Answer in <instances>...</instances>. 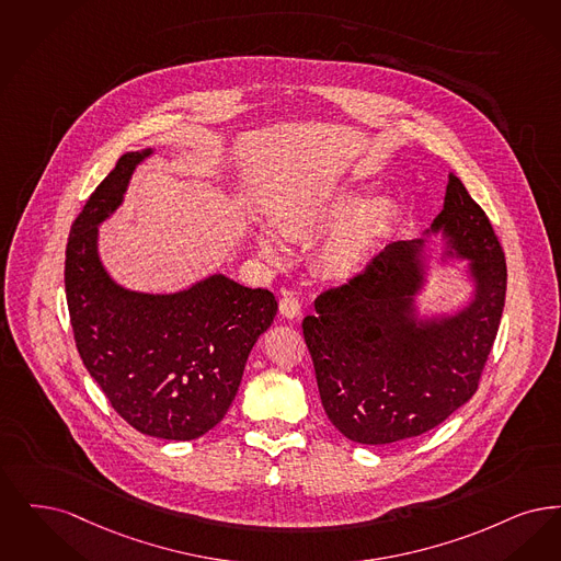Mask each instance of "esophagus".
<instances>
[{
  "label": "esophagus",
  "mask_w": 561,
  "mask_h": 561,
  "mask_svg": "<svg viewBox=\"0 0 561 561\" xmlns=\"http://www.w3.org/2000/svg\"><path fill=\"white\" fill-rule=\"evenodd\" d=\"M280 314L285 318L301 317V304L291 291H285L283 299H280Z\"/></svg>",
  "instance_id": "1"
}]
</instances>
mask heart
Here are the masks:
<instances>
[{"mask_svg": "<svg viewBox=\"0 0 561 561\" xmlns=\"http://www.w3.org/2000/svg\"><path fill=\"white\" fill-rule=\"evenodd\" d=\"M370 196L365 184L299 196L280 209L276 224L293 243L310 244L320 238L314 251L318 274L335 285H354L377 266L398 219L391 196ZM255 243L272 264L285 260L283 244L268 228L255 232Z\"/></svg>", "mask_w": 561, "mask_h": 561, "instance_id": "heart-1", "label": "heart"}]
</instances>
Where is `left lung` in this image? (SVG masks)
Instances as JSON below:
<instances>
[{
    "mask_svg": "<svg viewBox=\"0 0 561 561\" xmlns=\"http://www.w3.org/2000/svg\"><path fill=\"white\" fill-rule=\"evenodd\" d=\"M440 234L443 261H465L472 289L453 313L420 312L431 261L426 239ZM507 266L482 207L448 173L444 207L423 239L388 244L354 285L322 293L304 318V340L331 423L358 444L421 436L478 390L505 306Z\"/></svg>",
    "mask_w": 561,
    "mask_h": 561,
    "instance_id": "left-lung-1",
    "label": "left lung"
}]
</instances>
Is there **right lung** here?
I'll use <instances>...</instances> for the list:
<instances>
[{
    "mask_svg": "<svg viewBox=\"0 0 561 561\" xmlns=\"http://www.w3.org/2000/svg\"><path fill=\"white\" fill-rule=\"evenodd\" d=\"M152 154L125 152L88 198L69 234L65 287L79 356L113 409L145 436L184 442L228 413L278 301L219 272L173 293L134 291L108 274L98 226Z\"/></svg>",
    "mask_w": 561,
    "mask_h": 561,
    "instance_id": "add662e5",
    "label": "right lung"
}]
</instances>
